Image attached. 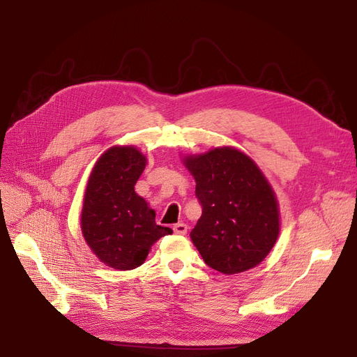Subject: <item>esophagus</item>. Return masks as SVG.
<instances>
[{
    "instance_id": "esophagus-1",
    "label": "esophagus",
    "mask_w": 357,
    "mask_h": 357,
    "mask_svg": "<svg viewBox=\"0 0 357 357\" xmlns=\"http://www.w3.org/2000/svg\"><path fill=\"white\" fill-rule=\"evenodd\" d=\"M174 231L176 233V234H186V231H188V226H186V224H183V222H178V224H175L174 226Z\"/></svg>"
}]
</instances>
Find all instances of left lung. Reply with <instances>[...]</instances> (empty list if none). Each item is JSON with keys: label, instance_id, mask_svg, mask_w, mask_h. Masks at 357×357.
Listing matches in <instances>:
<instances>
[{"label": "left lung", "instance_id": "1", "mask_svg": "<svg viewBox=\"0 0 357 357\" xmlns=\"http://www.w3.org/2000/svg\"><path fill=\"white\" fill-rule=\"evenodd\" d=\"M194 176L202 214L191 240L210 268L234 275L256 268L280 231L279 204L256 162L222 146L182 159Z\"/></svg>", "mask_w": 357, "mask_h": 357}]
</instances>
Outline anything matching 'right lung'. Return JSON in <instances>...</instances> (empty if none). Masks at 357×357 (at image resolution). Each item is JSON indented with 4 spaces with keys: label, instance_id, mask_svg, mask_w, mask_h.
I'll return each mask as SVG.
<instances>
[{
    "label": "right lung",
    "instance_id": "add662e5",
    "mask_svg": "<svg viewBox=\"0 0 357 357\" xmlns=\"http://www.w3.org/2000/svg\"><path fill=\"white\" fill-rule=\"evenodd\" d=\"M147 159L135 146H112L98 158L86 182L81 230L86 245L102 264L131 271L146 260L169 227L158 226L156 213L136 194L135 185Z\"/></svg>",
    "mask_w": 357,
    "mask_h": 357
}]
</instances>
